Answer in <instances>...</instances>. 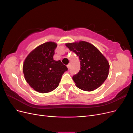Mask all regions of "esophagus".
I'll list each match as a JSON object with an SVG mask.
<instances>
[{"label": "esophagus", "instance_id": "obj_1", "mask_svg": "<svg viewBox=\"0 0 133 133\" xmlns=\"http://www.w3.org/2000/svg\"><path fill=\"white\" fill-rule=\"evenodd\" d=\"M67 67H68V69H70V64H68V65H67Z\"/></svg>", "mask_w": 133, "mask_h": 133}]
</instances>
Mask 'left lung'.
<instances>
[{"instance_id": "1", "label": "left lung", "mask_w": 133, "mask_h": 133, "mask_svg": "<svg viewBox=\"0 0 133 133\" xmlns=\"http://www.w3.org/2000/svg\"><path fill=\"white\" fill-rule=\"evenodd\" d=\"M65 45L80 60V70L73 76L76 87L90 91L101 86L108 77L110 67L104 56L95 46L86 42L67 43Z\"/></svg>"}]
</instances>
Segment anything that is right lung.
<instances>
[{
  "mask_svg": "<svg viewBox=\"0 0 133 133\" xmlns=\"http://www.w3.org/2000/svg\"><path fill=\"white\" fill-rule=\"evenodd\" d=\"M57 44L46 42L38 46L28 55L23 64V73L26 82L41 93L57 88L62 75L68 70L60 60L53 59Z\"/></svg>",
  "mask_w": 133,
  "mask_h": 133,
  "instance_id": "1",
  "label": "right lung"
}]
</instances>
